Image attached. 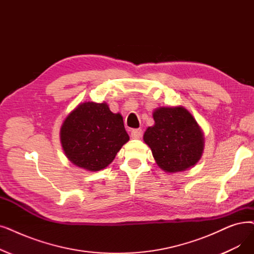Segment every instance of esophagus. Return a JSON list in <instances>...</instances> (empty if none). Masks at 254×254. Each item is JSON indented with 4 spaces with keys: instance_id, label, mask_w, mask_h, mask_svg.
<instances>
[{
    "instance_id": "1",
    "label": "esophagus",
    "mask_w": 254,
    "mask_h": 254,
    "mask_svg": "<svg viewBox=\"0 0 254 254\" xmlns=\"http://www.w3.org/2000/svg\"><path fill=\"white\" fill-rule=\"evenodd\" d=\"M130 137L133 139H140L142 137V129L141 128H134L130 130Z\"/></svg>"
}]
</instances>
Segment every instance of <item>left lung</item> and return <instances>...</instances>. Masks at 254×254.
I'll list each match as a JSON object with an SVG mask.
<instances>
[{"instance_id":"left-lung-1","label":"left lung","mask_w":254,"mask_h":254,"mask_svg":"<svg viewBox=\"0 0 254 254\" xmlns=\"http://www.w3.org/2000/svg\"><path fill=\"white\" fill-rule=\"evenodd\" d=\"M154 125L143 140L150 147L158 166L174 173L193 167L203 151V133L192 114L184 107H162L153 111Z\"/></svg>"}]
</instances>
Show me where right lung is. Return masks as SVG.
I'll use <instances>...</instances> for the list:
<instances>
[{
	"label": "right lung",
	"mask_w": 254,
	"mask_h": 254,
	"mask_svg": "<svg viewBox=\"0 0 254 254\" xmlns=\"http://www.w3.org/2000/svg\"><path fill=\"white\" fill-rule=\"evenodd\" d=\"M65 156L80 168L100 171L115 159L129 140L119 113L106 103L80 104L65 118L60 130Z\"/></svg>",
	"instance_id": "add662e5"
}]
</instances>
